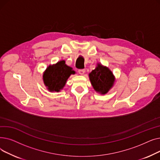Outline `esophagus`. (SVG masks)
<instances>
[{
    "instance_id": "1",
    "label": "esophagus",
    "mask_w": 160,
    "mask_h": 160,
    "mask_svg": "<svg viewBox=\"0 0 160 160\" xmlns=\"http://www.w3.org/2000/svg\"><path fill=\"white\" fill-rule=\"evenodd\" d=\"M85 72H86V70H85V69H79V70H78V73H79L80 74H81V75H83V74L85 73Z\"/></svg>"
}]
</instances>
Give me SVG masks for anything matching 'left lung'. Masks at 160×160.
<instances>
[{"mask_svg": "<svg viewBox=\"0 0 160 160\" xmlns=\"http://www.w3.org/2000/svg\"><path fill=\"white\" fill-rule=\"evenodd\" d=\"M91 85L98 93L105 95L113 86L115 77L108 67L98 63L96 68L89 74Z\"/></svg>", "mask_w": 160, "mask_h": 160, "instance_id": "1", "label": "left lung"}]
</instances>
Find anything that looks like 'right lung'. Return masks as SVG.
I'll return each instance as SVG.
<instances>
[{"instance_id":"obj_1","label":"right lung","mask_w":160,"mask_h":160,"mask_svg":"<svg viewBox=\"0 0 160 160\" xmlns=\"http://www.w3.org/2000/svg\"><path fill=\"white\" fill-rule=\"evenodd\" d=\"M75 74L71 67L67 65L64 60L49 65L43 75V80L48 91L59 92L65 86L67 79Z\"/></svg>"}]
</instances>
